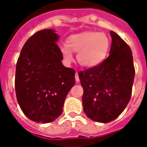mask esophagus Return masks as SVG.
Returning <instances> with one entry per match:
<instances>
[{"label": "esophagus", "mask_w": 147, "mask_h": 147, "mask_svg": "<svg viewBox=\"0 0 147 147\" xmlns=\"http://www.w3.org/2000/svg\"><path fill=\"white\" fill-rule=\"evenodd\" d=\"M75 77H76V83H79L80 82V78H79V75H78V73H76V76H75Z\"/></svg>", "instance_id": "1"}]
</instances>
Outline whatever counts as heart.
I'll list each match as a JSON object with an SVG mask.
<instances>
[{
  "label": "heart",
  "instance_id": "1",
  "mask_svg": "<svg viewBox=\"0 0 147 147\" xmlns=\"http://www.w3.org/2000/svg\"><path fill=\"white\" fill-rule=\"evenodd\" d=\"M109 47L110 39L106 34L85 31L68 37L66 44L60 46V52L67 64L73 61L74 52L77 53V61L82 67L92 68L104 61Z\"/></svg>",
  "mask_w": 147,
  "mask_h": 147
}]
</instances>
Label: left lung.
Returning a JSON list of instances; mask_svg holds the SVG:
<instances>
[{
  "instance_id": "1",
  "label": "left lung",
  "mask_w": 147,
  "mask_h": 147,
  "mask_svg": "<svg viewBox=\"0 0 147 147\" xmlns=\"http://www.w3.org/2000/svg\"><path fill=\"white\" fill-rule=\"evenodd\" d=\"M110 55L97 67L79 72L83 88V111L88 118L109 123L128 104L135 78L132 53L117 34L110 31Z\"/></svg>"
}]
</instances>
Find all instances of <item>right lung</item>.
I'll return each mask as SVG.
<instances>
[{
	"mask_svg": "<svg viewBox=\"0 0 147 147\" xmlns=\"http://www.w3.org/2000/svg\"><path fill=\"white\" fill-rule=\"evenodd\" d=\"M54 30L30 37L18 58L15 88L20 109L30 120L46 123L63 112L64 100L75 85L76 71L64 67Z\"/></svg>",
	"mask_w": 147,
	"mask_h": 147,
	"instance_id": "right-lung-1",
	"label": "right lung"
}]
</instances>
